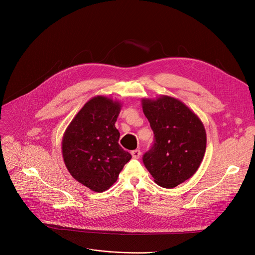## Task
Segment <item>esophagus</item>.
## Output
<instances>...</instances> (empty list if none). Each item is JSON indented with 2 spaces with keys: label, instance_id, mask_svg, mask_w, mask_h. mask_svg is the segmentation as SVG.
<instances>
[{
  "label": "esophagus",
  "instance_id": "esophagus-1",
  "mask_svg": "<svg viewBox=\"0 0 255 255\" xmlns=\"http://www.w3.org/2000/svg\"><path fill=\"white\" fill-rule=\"evenodd\" d=\"M131 155H132V157L134 158V159H138L140 157V155H141V152L139 150H134V151L131 152Z\"/></svg>",
  "mask_w": 255,
  "mask_h": 255
}]
</instances>
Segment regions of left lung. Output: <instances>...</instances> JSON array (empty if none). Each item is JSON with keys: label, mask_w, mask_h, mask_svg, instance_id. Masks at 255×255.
<instances>
[{"label": "left lung", "mask_w": 255, "mask_h": 255, "mask_svg": "<svg viewBox=\"0 0 255 255\" xmlns=\"http://www.w3.org/2000/svg\"><path fill=\"white\" fill-rule=\"evenodd\" d=\"M142 110L154 133L142 162L155 183L173 188L192 177L203 161L206 130L198 117L175 98L144 99Z\"/></svg>", "instance_id": "left-lung-1"}]
</instances>
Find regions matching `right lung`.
<instances>
[{"instance_id": "right-lung-1", "label": "right lung", "mask_w": 255, "mask_h": 255, "mask_svg": "<svg viewBox=\"0 0 255 255\" xmlns=\"http://www.w3.org/2000/svg\"><path fill=\"white\" fill-rule=\"evenodd\" d=\"M121 106L98 96L88 101L67 128L62 142L71 176L91 190L103 192L117 181L131 154L119 144L115 126Z\"/></svg>"}]
</instances>
